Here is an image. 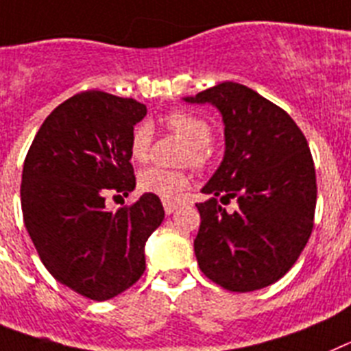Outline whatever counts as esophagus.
Masks as SVG:
<instances>
[{
    "label": "esophagus",
    "mask_w": 351,
    "mask_h": 351,
    "mask_svg": "<svg viewBox=\"0 0 351 351\" xmlns=\"http://www.w3.org/2000/svg\"><path fill=\"white\" fill-rule=\"evenodd\" d=\"M162 205H164V212H166L167 215H171L173 212H176V210L180 208V203H176V201H167V199H164V201H162Z\"/></svg>",
    "instance_id": "esophagus-1"
}]
</instances>
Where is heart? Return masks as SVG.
<instances>
[{
	"label": "heart",
	"instance_id": "1",
	"mask_svg": "<svg viewBox=\"0 0 351 351\" xmlns=\"http://www.w3.org/2000/svg\"><path fill=\"white\" fill-rule=\"evenodd\" d=\"M162 123L169 132L176 134L187 141L184 150V162L203 167L210 160V143L213 138V129L208 120L187 109H175L162 118ZM154 130L148 123H139L132 130L129 143V152L134 162H146L150 157ZM191 185V175L184 169H164V167H148L141 171L138 178V187L141 193L152 194L160 199H176Z\"/></svg>",
	"mask_w": 351,
	"mask_h": 351
}]
</instances>
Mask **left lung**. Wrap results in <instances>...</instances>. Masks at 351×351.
I'll list each match as a JSON object with an SVG mask.
<instances>
[{"instance_id":"8db88e82","label":"left lung","mask_w":351,"mask_h":351,"mask_svg":"<svg viewBox=\"0 0 351 351\" xmlns=\"http://www.w3.org/2000/svg\"><path fill=\"white\" fill-rule=\"evenodd\" d=\"M222 112L226 154L203 187L194 240L197 265L230 291H254L279 281L298 260L315 226L316 173L307 139L285 109L239 83L187 97ZM239 201L228 214L218 203Z\"/></svg>"}]
</instances>
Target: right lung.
Returning <instances> with one entry per match:
<instances>
[{"instance_id": "obj_1", "label": "right lung", "mask_w": 351, "mask_h": 351, "mask_svg": "<svg viewBox=\"0 0 351 351\" xmlns=\"http://www.w3.org/2000/svg\"><path fill=\"white\" fill-rule=\"evenodd\" d=\"M146 106L81 91L54 109L24 158L21 206L51 276L91 300H109L145 272V243L164 219L157 196L109 212L106 197L136 187L129 143Z\"/></svg>"}]
</instances>
